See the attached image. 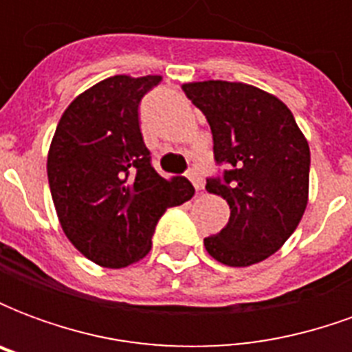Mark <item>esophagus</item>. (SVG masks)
Here are the masks:
<instances>
[{
  "instance_id": "34e87169",
  "label": "esophagus",
  "mask_w": 352,
  "mask_h": 352,
  "mask_svg": "<svg viewBox=\"0 0 352 352\" xmlns=\"http://www.w3.org/2000/svg\"><path fill=\"white\" fill-rule=\"evenodd\" d=\"M186 177L190 179V183L194 184V188H196V190H201V188H204V177L199 175L196 169H190V171L186 173Z\"/></svg>"
}]
</instances>
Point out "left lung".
<instances>
[{"mask_svg":"<svg viewBox=\"0 0 352 352\" xmlns=\"http://www.w3.org/2000/svg\"><path fill=\"white\" fill-rule=\"evenodd\" d=\"M206 115L214 162L228 166L206 188L226 199L230 221L206 237L207 252L232 267L277 252L300 224L309 194V145L290 109L272 94L243 82L183 85Z\"/></svg>","mask_w":352,"mask_h":352,"instance_id":"8db88e82","label":"left lung"}]
</instances>
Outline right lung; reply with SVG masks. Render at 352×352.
Instances as JSON below:
<instances>
[{
  "label": "right lung",
  "instance_id": "1",
  "mask_svg": "<svg viewBox=\"0 0 352 352\" xmlns=\"http://www.w3.org/2000/svg\"><path fill=\"white\" fill-rule=\"evenodd\" d=\"M160 75H115L72 101L50 143L47 173L58 219L75 249L103 267L151 251L168 207L194 196L188 179H164L139 128V103Z\"/></svg>",
  "mask_w": 352,
  "mask_h": 352
}]
</instances>
